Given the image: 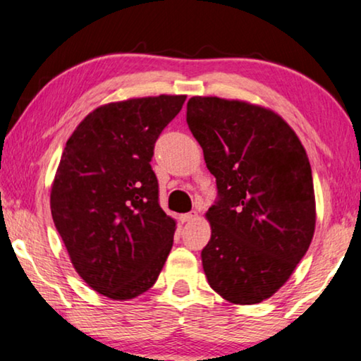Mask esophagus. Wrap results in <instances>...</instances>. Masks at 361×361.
I'll use <instances>...</instances> for the list:
<instances>
[{
  "label": "esophagus",
  "instance_id": "34e87169",
  "mask_svg": "<svg viewBox=\"0 0 361 361\" xmlns=\"http://www.w3.org/2000/svg\"><path fill=\"white\" fill-rule=\"evenodd\" d=\"M197 218V213L195 212H190V213H185V215H180V221L182 223H189L192 219Z\"/></svg>",
  "mask_w": 361,
  "mask_h": 361
}]
</instances>
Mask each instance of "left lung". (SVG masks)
I'll use <instances>...</instances> for the list:
<instances>
[{
  "instance_id": "8db88e82",
  "label": "left lung",
  "mask_w": 361,
  "mask_h": 361,
  "mask_svg": "<svg viewBox=\"0 0 361 361\" xmlns=\"http://www.w3.org/2000/svg\"><path fill=\"white\" fill-rule=\"evenodd\" d=\"M187 123L216 177L202 250L208 283L234 305L275 295L314 236L310 159L293 128L270 109L221 97H190Z\"/></svg>"
}]
</instances>
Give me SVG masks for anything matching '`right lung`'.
Masks as SVG:
<instances>
[{"mask_svg": "<svg viewBox=\"0 0 361 361\" xmlns=\"http://www.w3.org/2000/svg\"><path fill=\"white\" fill-rule=\"evenodd\" d=\"M184 94L104 104L78 125L50 192L56 231L78 275L111 300L156 283L174 241L176 219L158 202L154 143Z\"/></svg>", "mask_w": 361, "mask_h": 361, "instance_id": "obj_1", "label": "right lung"}]
</instances>
